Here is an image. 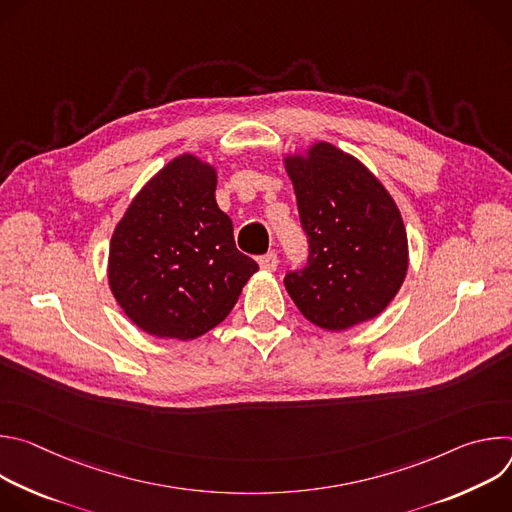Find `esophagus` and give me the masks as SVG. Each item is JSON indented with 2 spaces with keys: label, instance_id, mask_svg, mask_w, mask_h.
<instances>
[{
  "label": "esophagus",
  "instance_id": "obj_1",
  "mask_svg": "<svg viewBox=\"0 0 512 512\" xmlns=\"http://www.w3.org/2000/svg\"><path fill=\"white\" fill-rule=\"evenodd\" d=\"M259 267L263 271H275L277 269V253H267V255H261L259 257Z\"/></svg>",
  "mask_w": 512,
  "mask_h": 512
}]
</instances>
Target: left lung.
<instances>
[{
	"mask_svg": "<svg viewBox=\"0 0 512 512\" xmlns=\"http://www.w3.org/2000/svg\"><path fill=\"white\" fill-rule=\"evenodd\" d=\"M310 257L285 275L289 298L312 324L342 332L377 318L409 267L403 216L383 182L328 141L285 154Z\"/></svg>",
	"mask_w": 512,
	"mask_h": 512,
	"instance_id": "obj_1",
	"label": "left lung"
}]
</instances>
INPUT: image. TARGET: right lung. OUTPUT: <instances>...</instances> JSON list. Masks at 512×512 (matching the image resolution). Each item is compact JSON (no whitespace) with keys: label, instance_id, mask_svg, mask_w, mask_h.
<instances>
[{"label":"right lung","instance_id":"add662e5","mask_svg":"<svg viewBox=\"0 0 512 512\" xmlns=\"http://www.w3.org/2000/svg\"><path fill=\"white\" fill-rule=\"evenodd\" d=\"M216 168L176 156L133 196L111 243L107 277L125 316L156 338L194 340L221 324L259 265L235 247L216 204Z\"/></svg>","mask_w":512,"mask_h":512}]
</instances>
